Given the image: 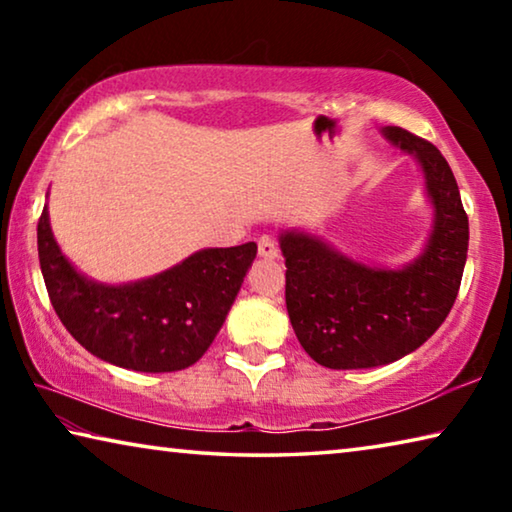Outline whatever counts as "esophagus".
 Returning <instances> with one entry per match:
<instances>
[{"label":"esophagus","instance_id":"esophagus-1","mask_svg":"<svg viewBox=\"0 0 512 512\" xmlns=\"http://www.w3.org/2000/svg\"><path fill=\"white\" fill-rule=\"evenodd\" d=\"M257 253L264 259H275L280 255V248H277V241L271 235H262L257 239Z\"/></svg>","mask_w":512,"mask_h":512}]
</instances>
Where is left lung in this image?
<instances>
[{
    "label": "left lung",
    "instance_id": "obj_1",
    "mask_svg": "<svg viewBox=\"0 0 512 512\" xmlns=\"http://www.w3.org/2000/svg\"><path fill=\"white\" fill-rule=\"evenodd\" d=\"M381 133L422 167L433 205L422 255L402 268H377L305 232L280 235L293 332L311 359L334 370L386 366L418 350L452 311L467 259L470 225L443 153L400 126Z\"/></svg>",
    "mask_w": 512,
    "mask_h": 512
}]
</instances>
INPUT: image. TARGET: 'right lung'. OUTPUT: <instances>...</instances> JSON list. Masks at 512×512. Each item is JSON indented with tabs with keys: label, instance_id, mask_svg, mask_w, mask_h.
Wrapping results in <instances>:
<instances>
[{
	"label": "right lung",
	"instance_id": "add662e5",
	"mask_svg": "<svg viewBox=\"0 0 512 512\" xmlns=\"http://www.w3.org/2000/svg\"><path fill=\"white\" fill-rule=\"evenodd\" d=\"M257 244L198 250L140 282L99 284L67 262L38 221V257L60 323L94 357L137 372H173L203 357L235 302Z\"/></svg>",
	"mask_w": 512,
	"mask_h": 512
}]
</instances>
